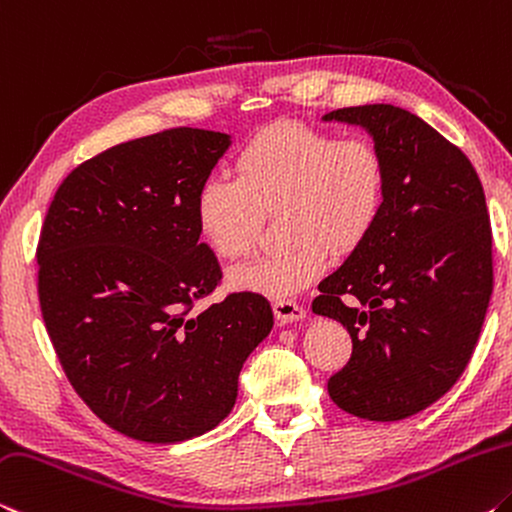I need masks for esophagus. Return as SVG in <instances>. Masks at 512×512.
Masks as SVG:
<instances>
[{
    "mask_svg": "<svg viewBox=\"0 0 512 512\" xmlns=\"http://www.w3.org/2000/svg\"><path fill=\"white\" fill-rule=\"evenodd\" d=\"M272 308H274L276 320H279L281 324H292V322H299V320H304V317H306L304 308H301L297 301H292V299L274 301Z\"/></svg>",
    "mask_w": 512,
    "mask_h": 512,
    "instance_id": "esophagus-1",
    "label": "esophagus"
}]
</instances>
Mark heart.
Here are the masks:
<instances>
[{
    "label": "heart",
    "instance_id": "1",
    "mask_svg": "<svg viewBox=\"0 0 512 512\" xmlns=\"http://www.w3.org/2000/svg\"><path fill=\"white\" fill-rule=\"evenodd\" d=\"M385 206V161L363 136L338 138L304 124H274L236 158V181L211 177L195 197L201 240L236 261L254 247L263 215L281 213L286 249L233 270V288L267 297L297 295L320 279L335 254L372 236Z\"/></svg>",
    "mask_w": 512,
    "mask_h": 512
}]
</instances>
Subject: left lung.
Wrapping results in <instances>:
<instances>
[{"label": "left lung", "mask_w": 512, "mask_h": 512, "mask_svg": "<svg viewBox=\"0 0 512 512\" xmlns=\"http://www.w3.org/2000/svg\"><path fill=\"white\" fill-rule=\"evenodd\" d=\"M385 161V206L372 236L320 283L313 313L351 335L329 379L349 415L397 422L438 401L472 358L492 295V229L469 158L392 104L338 108Z\"/></svg>", "instance_id": "obj_1"}]
</instances>
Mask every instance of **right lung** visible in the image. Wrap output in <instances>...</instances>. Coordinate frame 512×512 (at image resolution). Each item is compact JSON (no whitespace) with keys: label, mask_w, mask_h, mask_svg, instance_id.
I'll use <instances>...</instances> for the list:
<instances>
[{"label":"right lung","mask_w":512,"mask_h":512,"mask_svg":"<svg viewBox=\"0 0 512 512\" xmlns=\"http://www.w3.org/2000/svg\"><path fill=\"white\" fill-rule=\"evenodd\" d=\"M229 133L179 127L122 142L67 174L38 240V297L77 395L111 429L172 445L215 429L245 360L272 331L270 301L233 292L199 242L195 197Z\"/></svg>","instance_id":"1"}]
</instances>
